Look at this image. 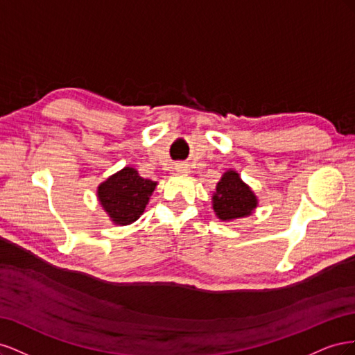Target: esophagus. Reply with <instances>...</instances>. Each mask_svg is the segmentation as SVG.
Returning a JSON list of instances; mask_svg holds the SVG:
<instances>
[{
    "instance_id": "obj_1",
    "label": "esophagus",
    "mask_w": 355,
    "mask_h": 355,
    "mask_svg": "<svg viewBox=\"0 0 355 355\" xmlns=\"http://www.w3.org/2000/svg\"><path fill=\"white\" fill-rule=\"evenodd\" d=\"M175 170L178 171V173H189V166L185 163H178L175 166Z\"/></svg>"
}]
</instances>
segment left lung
<instances>
[{"label": "left lung", "mask_w": 355, "mask_h": 355, "mask_svg": "<svg viewBox=\"0 0 355 355\" xmlns=\"http://www.w3.org/2000/svg\"><path fill=\"white\" fill-rule=\"evenodd\" d=\"M213 210L222 222L247 218L257 207V197L252 188L240 178L239 171L232 168L222 175L211 197Z\"/></svg>", "instance_id": "8db88e82"}]
</instances>
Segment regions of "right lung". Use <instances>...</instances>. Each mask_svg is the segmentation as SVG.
I'll use <instances>...</instances> for the list:
<instances>
[{
	"label": "right lung",
	"instance_id": "add662e5",
	"mask_svg": "<svg viewBox=\"0 0 355 355\" xmlns=\"http://www.w3.org/2000/svg\"><path fill=\"white\" fill-rule=\"evenodd\" d=\"M157 185L127 166L98 187V201L114 225L125 227L141 218Z\"/></svg>",
	"mask_w": 355,
	"mask_h": 355
}]
</instances>
